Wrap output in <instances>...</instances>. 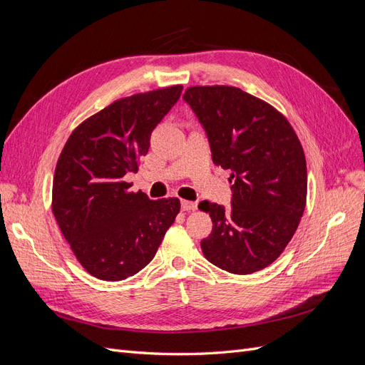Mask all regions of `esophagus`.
<instances>
[{"label": "esophagus", "mask_w": 365, "mask_h": 365, "mask_svg": "<svg viewBox=\"0 0 365 365\" xmlns=\"http://www.w3.org/2000/svg\"><path fill=\"white\" fill-rule=\"evenodd\" d=\"M197 204L196 202H192V201H181V208L184 210V212H192V210H196Z\"/></svg>", "instance_id": "obj_1"}]
</instances>
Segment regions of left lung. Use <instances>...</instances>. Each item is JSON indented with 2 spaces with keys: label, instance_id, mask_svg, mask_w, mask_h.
I'll use <instances>...</instances> for the list:
<instances>
[{
  "label": "left lung",
  "instance_id": "left-lung-1",
  "mask_svg": "<svg viewBox=\"0 0 365 365\" xmlns=\"http://www.w3.org/2000/svg\"><path fill=\"white\" fill-rule=\"evenodd\" d=\"M202 125L216 165L231 170V208L202 201L213 230L205 259L231 274L267 268L292 239L306 205L304 152L289 121L236 86H192L182 96Z\"/></svg>",
  "mask_w": 365,
  "mask_h": 365
}]
</instances>
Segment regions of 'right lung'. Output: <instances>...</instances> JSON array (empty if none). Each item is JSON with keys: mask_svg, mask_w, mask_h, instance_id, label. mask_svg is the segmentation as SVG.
Listing matches in <instances>:
<instances>
[{"mask_svg": "<svg viewBox=\"0 0 365 365\" xmlns=\"http://www.w3.org/2000/svg\"><path fill=\"white\" fill-rule=\"evenodd\" d=\"M181 91L176 85L120 98L65 143L53 178V215L77 260L97 279L118 282L141 271L180 213L178 197L152 201L130 192L125 175L138 170L152 130Z\"/></svg>", "mask_w": 365, "mask_h": 365, "instance_id": "obj_1", "label": "right lung"}]
</instances>
